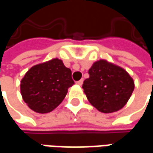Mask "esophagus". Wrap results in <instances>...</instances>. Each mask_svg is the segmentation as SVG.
Returning <instances> with one entry per match:
<instances>
[{"instance_id": "esophagus-1", "label": "esophagus", "mask_w": 153, "mask_h": 153, "mask_svg": "<svg viewBox=\"0 0 153 153\" xmlns=\"http://www.w3.org/2000/svg\"><path fill=\"white\" fill-rule=\"evenodd\" d=\"M83 79H80L79 81H78V82H76V84H78V85H79V86H81L82 84H83Z\"/></svg>"}]
</instances>
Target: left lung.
Returning <instances> with one entry per match:
<instances>
[{"mask_svg": "<svg viewBox=\"0 0 153 153\" xmlns=\"http://www.w3.org/2000/svg\"><path fill=\"white\" fill-rule=\"evenodd\" d=\"M89 78L84 80L83 89L88 102L102 113L122 109L134 89V82L122 67L101 59L88 70Z\"/></svg>", "mask_w": 153, "mask_h": 153, "instance_id": "1", "label": "left lung"}]
</instances>
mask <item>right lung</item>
<instances>
[{"label":"right lung","mask_w":153,"mask_h":153,"mask_svg":"<svg viewBox=\"0 0 153 153\" xmlns=\"http://www.w3.org/2000/svg\"><path fill=\"white\" fill-rule=\"evenodd\" d=\"M74 84L71 70L62 60L54 58L35 65L26 72L20 82V93L30 109L45 114L62 102Z\"/></svg>","instance_id":"obj_1"}]
</instances>
